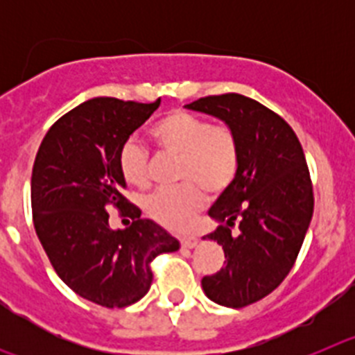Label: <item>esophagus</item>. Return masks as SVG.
Wrapping results in <instances>:
<instances>
[{"label": "esophagus", "mask_w": 355, "mask_h": 355, "mask_svg": "<svg viewBox=\"0 0 355 355\" xmlns=\"http://www.w3.org/2000/svg\"><path fill=\"white\" fill-rule=\"evenodd\" d=\"M197 245V238L196 236H183L181 238V247L184 249H193Z\"/></svg>", "instance_id": "34e87169"}]
</instances>
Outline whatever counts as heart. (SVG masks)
Returning a JSON list of instances; mask_svg holds the SVG:
<instances>
[{"mask_svg": "<svg viewBox=\"0 0 355 355\" xmlns=\"http://www.w3.org/2000/svg\"><path fill=\"white\" fill-rule=\"evenodd\" d=\"M150 139L165 155L178 156V181L183 184L163 188L147 199V215L163 227L181 231L192 224L205 208L206 193H222L236 180L240 168V140L227 124H211L208 119L183 110L163 115L150 126ZM119 168L128 184H150L149 153L135 140L119 149Z\"/></svg>", "mask_w": 355, "mask_h": 355, "instance_id": "obj_1", "label": "heart"}]
</instances>
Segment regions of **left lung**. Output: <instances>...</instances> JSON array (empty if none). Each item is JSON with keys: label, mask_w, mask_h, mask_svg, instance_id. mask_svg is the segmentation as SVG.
I'll return each mask as SVG.
<instances>
[{"label": "left lung", "mask_w": 355, "mask_h": 355, "mask_svg": "<svg viewBox=\"0 0 355 355\" xmlns=\"http://www.w3.org/2000/svg\"><path fill=\"white\" fill-rule=\"evenodd\" d=\"M187 108L220 119L240 140L236 180L208 211L220 225L205 236L222 245L224 268L200 284L213 302L245 307L283 283L300 252L315 206L306 156L290 124L250 97L208 96Z\"/></svg>", "instance_id": "left-lung-1"}]
</instances>
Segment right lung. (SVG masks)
Here are the masks:
<instances>
[{"mask_svg":"<svg viewBox=\"0 0 355 355\" xmlns=\"http://www.w3.org/2000/svg\"><path fill=\"white\" fill-rule=\"evenodd\" d=\"M159 106L94 97L49 128L31 172L35 233L58 277L83 299L103 307H126L153 283L150 261L180 249L156 222L140 218L122 190L119 149ZM132 225L114 232L109 206Z\"/></svg>","mask_w":355,"mask_h":355,"instance_id":"obj_1","label":"right lung"}]
</instances>
